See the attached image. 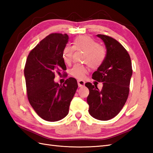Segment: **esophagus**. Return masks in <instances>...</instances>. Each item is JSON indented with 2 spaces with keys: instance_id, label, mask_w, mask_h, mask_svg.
Segmentation results:
<instances>
[{
  "instance_id": "1",
  "label": "esophagus",
  "mask_w": 153,
  "mask_h": 153,
  "mask_svg": "<svg viewBox=\"0 0 153 153\" xmlns=\"http://www.w3.org/2000/svg\"><path fill=\"white\" fill-rule=\"evenodd\" d=\"M85 82L83 80H78V81H77V84H78V86L79 87H83L84 85H85Z\"/></svg>"
}]
</instances>
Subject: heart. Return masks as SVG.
<instances>
[{"label": "heart", "instance_id": "b5f03b06", "mask_svg": "<svg viewBox=\"0 0 153 153\" xmlns=\"http://www.w3.org/2000/svg\"><path fill=\"white\" fill-rule=\"evenodd\" d=\"M74 50L84 53L83 62L93 69L101 66L106 57L105 47L99 45L98 42L89 37L80 36L74 40L72 47L66 46L63 48L62 59L65 64H71ZM87 73V67L82 65H76L70 70L71 76L78 79H83Z\"/></svg>", "mask_w": 153, "mask_h": 153}]
</instances>
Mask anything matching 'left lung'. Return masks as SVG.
Masks as SVG:
<instances>
[{"label": "left lung", "mask_w": 153, "mask_h": 153, "mask_svg": "<svg viewBox=\"0 0 153 153\" xmlns=\"http://www.w3.org/2000/svg\"><path fill=\"white\" fill-rule=\"evenodd\" d=\"M97 36L105 45L106 57L93 74L92 78L103 82V85L99 90L91 83H86L85 86L89 90L87 102L91 116L106 121L118 114L128 99L132 66L128 53L118 41L105 35Z\"/></svg>", "instance_id": "1"}]
</instances>
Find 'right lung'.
I'll list each match as a JSON object with an SVG mask.
<instances>
[{
  "label": "right lung",
  "mask_w": 153,
  "mask_h": 153,
  "mask_svg": "<svg viewBox=\"0 0 153 153\" xmlns=\"http://www.w3.org/2000/svg\"><path fill=\"white\" fill-rule=\"evenodd\" d=\"M68 35L52 33L40 41L29 54L24 68L28 100L37 114L48 122H56L69 112L70 102L77 88L76 79L70 77L62 85L54 81L66 66L63 48Z\"/></svg>",
  "instance_id": "right-lung-1"
}]
</instances>
